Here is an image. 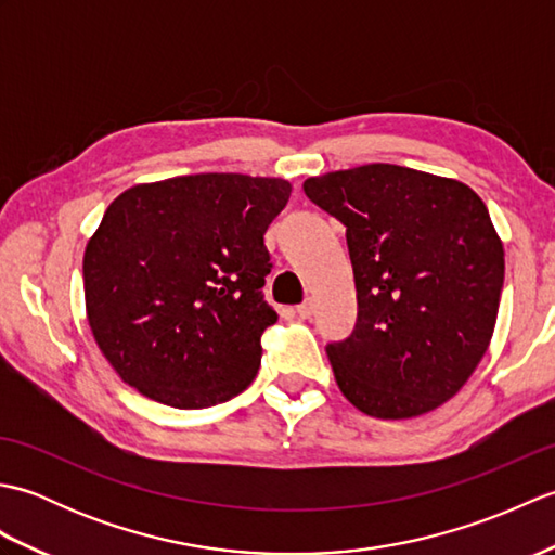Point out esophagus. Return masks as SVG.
<instances>
[{
  "label": "esophagus",
  "instance_id": "esophagus-1",
  "mask_svg": "<svg viewBox=\"0 0 555 555\" xmlns=\"http://www.w3.org/2000/svg\"><path fill=\"white\" fill-rule=\"evenodd\" d=\"M296 314L300 317V320H310V317L314 314V302L305 300L302 305H298V308H296Z\"/></svg>",
  "mask_w": 555,
  "mask_h": 555
}]
</instances>
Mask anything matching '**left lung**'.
Listing matches in <instances>:
<instances>
[{
  "mask_svg": "<svg viewBox=\"0 0 555 555\" xmlns=\"http://www.w3.org/2000/svg\"><path fill=\"white\" fill-rule=\"evenodd\" d=\"M302 191L346 227L356 274V332L326 348L340 393L379 420L443 405L496 326L505 253L485 199L398 164L312 176Z\"/></svg>",
  "mask_w": 555,
  "mask_h": 555,
  "instance_id": "1",
  "label": "left lung"
}]
</instances>
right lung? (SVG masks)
<instances>
[{
	"instance_id": "1",
	"label": "right lung",
	"mask_w": 555,
	"mask_h": 555,
	"mask_svg": "<svg viewBox=\"0 0 555 555\" xmlns=\"http://www.w3.org/2000/svg\"><path fill=\"white\" fill-rule=\"evenodd\" d=\"M286 179L195 173L128 188L82 255L90 332L138 393L199 410L253 384L276 312L264 231Z\"/></svg>"
}]
</instances>
